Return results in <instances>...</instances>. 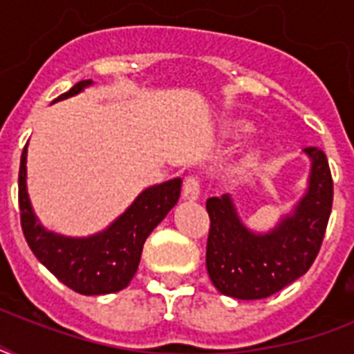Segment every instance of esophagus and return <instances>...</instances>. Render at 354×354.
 I'll return each instance as SVG.
<instances>
[{
	"label": "esophagus",
	"instance_id": "34e87169",
	"mask_svg": "<svg viewBox=\"0 0 354 354\" xmlns=\"http://www.w3.org/2000/svg\"><path fill=\"white\" fill-rule=\"evenodd\" d=\"M183 196L187 200H198L200 196V180L196 176H187L183 180Z\"/></svg>",
	"mask_w": 354,
	"mask_h": 354
}]
</instances>
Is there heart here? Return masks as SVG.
<instances>
[{"label":"heart","mask_w":354,"mask_h":354,"mask_svg":"<svg viewBox=\"0 0 354 354\" xmlns=\"http://www.w3.org/2000/svg\"><path fill=\"white\" fill-rule=\"evenodd\" d=\"M253 130V127L250 124V122L246 121H241V122H236L235 127H233V132L236 133V136H246V133H250ZM253 161H255V158H248V165H252Z\"/></svg>","instance_id":"b5f03b06"}]
</instances>
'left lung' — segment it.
<instances>
[{
	"label": "left lung",
	"mask_w": 354,
	"mask_h": 354,
	"mask_svg": "<svg viewBox=\"0 0 354 354\" xmlns=\"http://www.w3.org/2000/svg\"><path fill=\"white\" fill-rule=\"evenodd\" d=\"M305 154L310 158L307 193L268 233L244 226L230 194L205 202L211 221L205 266L224 296L263 299L313 266L333 209V176L324 150L307 147Z\"/></svg>",
	"instance_id": "8db88e82"
}]
</instances>
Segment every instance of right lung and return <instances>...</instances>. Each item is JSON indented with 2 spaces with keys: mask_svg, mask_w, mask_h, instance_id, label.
I'll return each instance as SVG.
<instances>
[{
  "mask_svg": "<svg viewBox=\"0 0 354 354\" xmlns=\"http://www.w3.org/2000/svg\"><path fill=\"white\" fill-rule=\"evenodd\" d=\"M80 80L69 91L55 99L62 101L90 86ZM27 145L21 152L18 176L19 218L25 241L36 259L58 281L84 296H101L127 288L138 272L147 236L176 205L182 180L174 178L145 189L118 221L101 233L73 239L47 232L36 218L27 194Z\"/></svg>",
  "mask_w": 354,
  "mask_h": 354,
  "instance_id": "add662e5",
  "label": "right lung"
}]
</instances>
